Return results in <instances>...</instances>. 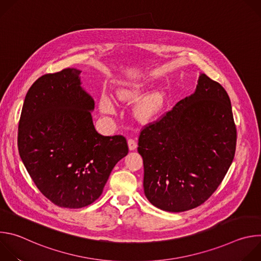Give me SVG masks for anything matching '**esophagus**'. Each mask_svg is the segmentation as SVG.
Wrapping results in <instances>:
<instances>
[{
  "mask_svg": "<svg viewBox=\"0 0 261 261\" xmlns=\"http://www.w3.org/2000/svg\"><path fill=\"white\" fill-rule=\"evenodd\" d=\"M128 146H129V150L130 151H134L135 148H136V146H137V143H136V141L134 139L130 138V139H128Z\"/></svg>",
  "mask_w": 261,
  "mask_h": 261,
  "instance_id": "obj_1",
  "label": "esophagus"
}]
</instances>
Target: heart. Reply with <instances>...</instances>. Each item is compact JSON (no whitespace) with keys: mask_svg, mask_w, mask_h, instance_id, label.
I'll return each instance as SVG.
<instances>
[{"mask_svg":"<svg viewBox=\"0 0 261 261\" xmlns=\"http://www.w3.org/2000/svg\"><path fill=\"white\" fill-rule=\"evenodd\" d=\"M144 91L145 87L142 85H129L118 91V97L122 101L132 102L139 99L144 93ZM163 103L164 97L160 92H154L150 95L145 96L136 106V117L143 122L151 120L161 110ZM100 107L103 111H105V113H110V111L113 110V105H111V102L106 97L102 98Z\"/></svg>","mask_w":261,"mask_h":261,"instance_id":"heart-1","label":"heart"}]
</instances>
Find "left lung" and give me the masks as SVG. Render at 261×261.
I'll use <instances>...</instances> for the list:
<instances>
[{
	"mask_svg": "<svg viewBox=\"0 0 261 261\" xmlns=\"http://www.w3.org/2000/svg\"><path fill=\"white\" fill-rule=\"evenodd\" d=\"M237 128L228 94L201 73L195 92L139 134L145 197L172 213L202 204L234 158Z\"/></svg>",
	"mask_w": 261,
	"mask_h": 261,
	"instance_id": "8db88e82",
	"label": "left lung"
}]
</instances>
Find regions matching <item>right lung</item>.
<instances>
[{"label": "right lung", "instance_id": "add662e5", "mask_svg": "<svg viewBox=\"0 0 261 261\" xmlns=\"http://www.w3.org/2000/svg\"><path fill=\"white\" fill-rule=\"evenodd\" d=\"M81 72L66 68L37 80L18 123V152L30 176L46 198L67 208L98 199L111 170L128 154L124 136L96 131L94 99L81 86Z\"/></svg>", "mask_w": 261, "mask_h": 261}]
</instances>
